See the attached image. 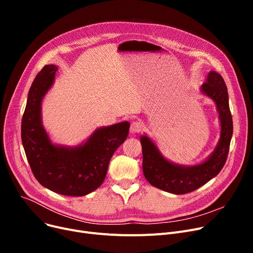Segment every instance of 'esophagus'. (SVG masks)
<instances>
[{
  "label": "esophagus",
  "instance_id": "obj_1",
  "mask_svg": "<svg viewBox=\"0 0 253 253\" xmlns=\"http://www.w3.org/2000/svg\"><path fill=\"white\" fill-rule=\"evenodd\" d=\"M143 129V125L141 122L135 121V122H132L131 126H130V131L132 133H140Z\"/></svg>",
  "mask_w": 253,
  "mask_h": 253
}]
</instances>
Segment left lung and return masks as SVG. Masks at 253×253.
Here are the masks:
<instances>
[{"instance_id": "8db88e82", "label": "left lung", "mask_w": 253, "mask_h": 253, "mask_svg": "<svg viewBox=\"0 0 253 253\" xmlns=\"http://www.w3.org/2000/svg\"><path fill=\"white\" fill-rule=\"evenodd\" d=\"M201 90L215 101L221 126L217 147L204 163L190 167L171 163L161 155L149 137H140L144 177L154 187L165 192L176 195L193 192L216 176L227 161L233 134L228 88L219 74L210 72Z\"/></svg>"}]
</instances>
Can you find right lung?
<instances>
[{
  "mask_svg": "<svg viewBox=\"0 0 253 253\" xmlns=\"http://www.w3.org/2000/svg\"><path fill=\"white\" fill-rule=\"evenodd\" d=\"M57 68L47 64L36 76L21 121V139L31 169L43 187L65 196H85L103 182L115 151L127 138V122L97 129L76 148L52 144L41 121V102Z\"/></svg>",
  "mask_w": 253,
  "mask_h": 253,
  "instance_id": "right-lung-1",
  "label": "right lung"
}]
</instances>
